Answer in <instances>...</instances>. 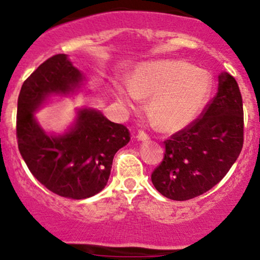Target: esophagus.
<instances>
[{
    "instance_id": "obj_1",
    "label": "esophagus",
    "mask_w": 260,
    "mask_h": 260,
    "mask_svg": "<svg viewBox=\"0 0 260 260\" xmlns=\"http://www.w3.org/2000/svg\"><path fill=\"white\" fill-rule=\"evenodd\" d=\"M137 139L140 140V142H145V140H149V136L145 132H143V131H139L137 133Z\"/></svg>"
}]
</instances>
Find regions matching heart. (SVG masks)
<instances>
[{"instance_id": "1", "label": "heart", "mask_w": 260, "mask_h": 260, "mask_svg": "<svg viewBox=\"0 0 260 260\" xmlns=\"http://www.w3.org/2000/svg\"><path fill=\"white\" fill-rule=\"evenodd\" d=\"M120 103L138 109L142 98H150L149 113L165 131H180L203 112L213 91L208 71L177 59L140 64L129 77V84L116 85Z\"/></svg>"}]
</instances>
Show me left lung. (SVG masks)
<instances>
[{
	"label": "left lung",
	"instance_id": "1",
	"mask_svg": "<svg viewBox=\"0 0 260 260\" xmlns=\"http://www.w3.org/2000/svg\"><path fill=\"white\" fill-rule=\"evenodd\" d=\"M242 147V96L236 79L223 72L202 117L165 142V156L151 182L172 201L196 198L225 177Z\"/></svg>",
	"mask_w": 260,
	"mask_h": 260
}]
</instances>
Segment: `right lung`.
Instances as JSON below:
<instances>
[{
	"label": "right lung",
	"mask_w": 260,
	"mask_h": 260,
	"mask_svg": "<svg viewBox=\"0 0 260 260\" xmlns=\"http://www.w3.org/2000/svg\"><path fill=\"white\" fill-rule=\"evenodd\" d=\"M85 76L64 53L41 63L23 83L18 96V149L37 180L56 194L85 199L101 192L109 181L115 154L128 144L123 124L107 120L92 107L77 109L76 118L62 134L47 133L35 111L51 96L82 90Z\"/></svg>",
	"instance_id": "right-lung-1"
}]
</instances>
